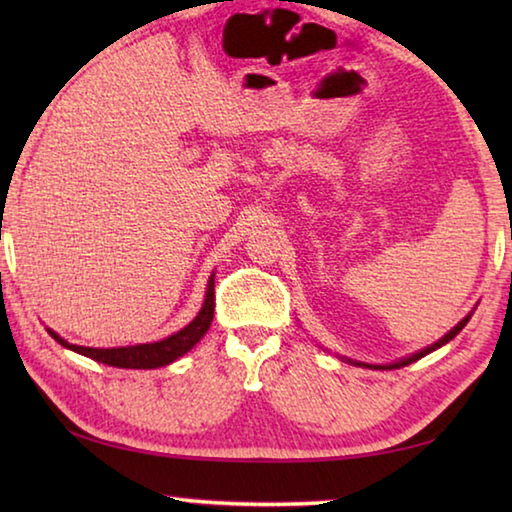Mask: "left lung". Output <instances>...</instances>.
<instances>
[{
    "label": "left lung",
    "instance_id": "1",
    "mask_svg": "<svg viewBox=\"0 0 512 512\" xmlns=\"http://www.w3.org/2000/svg\"><path fill=\"white\" fill-rule=\"evenodd\" d=\"M472 316V314H470ZM470 316H465L461 323H458L454 329H449V332L443 336V339L440 341H436L433 345H429V348H424V350H420V352H415V354H411V357H404V359H400V361H395V363H388V366H370V363H359V361H350V359H345V361H350V363H354V366H363V368H375V370H393V368H404V366H409V363H413V361H418V359H422L424 354H429V352H433V350H438L440 345H445V343H449L454 339V336L461 332V329L467 325V320H470Z\"/></svg>",
    "mask_w": 512,
    "mask_h": 512
}]
</instances>
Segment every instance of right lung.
Returning a JSON list of instances; mask_svg holds the SVG:
<instances>
[{"label":"right lung","instance_id":"add662e5","mask_svg":"<svg viewBox=\"0 0 512 512\" xmlns=\"http://www.w3.org/2000/svg\"><path fill=\"white\" fill-rule=\"evenodd\" d=\"M212 318H214V275H210V282H207L205 302L201 311H198V316L187 327L180 329V332L171 334L162 341L128 345V348H85V345H72L65 339H60L54 329H47V332L54 336L63 348L79 352L83 357H90L99 363H106V366L151 370V368L169 366V363H173L178 357H183V354L192 350L194 345L203 339L207 329H210Z\"/></svg>","mask_w":512,"mask_h":512}]
</instances>
